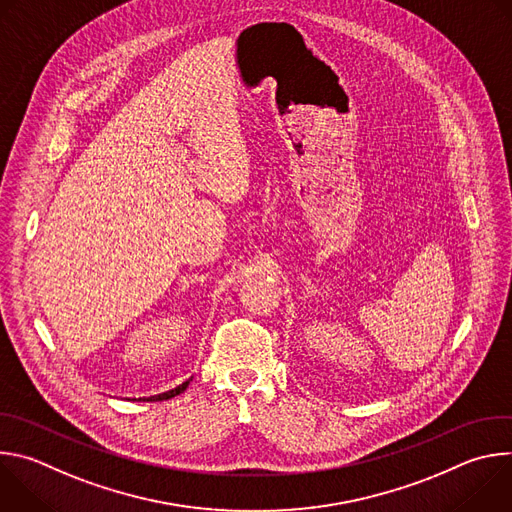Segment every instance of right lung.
I'll list each match as a JSON object with an SVG mask.
<instances>
[{
  "label": "right lung",
  "instance_id": "obj_1",
  "mask_svg": "<svg viewBox=\"0 0 512 512\" xmlns=\"http://www.w3.org/2000/svg\"><path fill=\"white\" fill-rule=\"evenodd\" d=\"M192 379H188L186 383H182V385H178L176 389H172V391H166V393H160V395H154V397H150L148 401H166V399H172V397H176V395H180L182 391H186V387H188V383H190ZM145 401V399H143Z\"/></svg>",
  "mask_w": 512,
  "mask_h": 512
}]
</instances>
